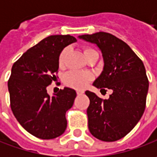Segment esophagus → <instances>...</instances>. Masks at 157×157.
Returning a JSON list of instances; mask_svg holds the SVG:
<instances>
[{
  "label": "esophagus",
  "mask_w": 157,
  "mask_h": 157,
  "mask_svg": "<svg viewBox=\"0 0 157 157\" xmlns=\"http://www.w3.org/2000/svg\"><path fill=\"white\" fill-rule=\"evenodd\" d=\"M83 94H84V91H81V90L77 91V94H78V95H82Z\"/></svg>",
  "instance_id": "1"
}]
</instances>
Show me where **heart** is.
<instances>
[{
    "mask_svg": "<svg viewBox=\"0 0 157 157\" xmlns=\"http://www.w3.org/2000/svg\"><path fill=\"white\" fill-rule=\"evenodd\" d=\"M96 52L94 50L91 48H85L84 49V55L86 58H87L92 53ZM68 50L65 48L63 49L62 52H60L59 57H58V64L59 66H63L64 61H65V57L67 56ZM92 79V74L90 72H82V71H70L63 78V82L64 84L74 89L78 90H82L86 87V86L87 85L89 82Z\"/></svg>",
    "mask_w": 157,
    "mask_h": 157,
    "instance_id": "b5f03b06",
    "label": "heart"
}]
</instances>
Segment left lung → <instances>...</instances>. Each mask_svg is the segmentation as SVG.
<instances>
[{
  "instance_id": "1",
  "label": "left lung",
  "mask_w": 157,
  "mask_h": 157,
  "mask_svg": "<svg viewBox=\"0 0 157 157\" xmlns=\"http://www.w3.org/2000/svg\"><path fill=\"white\" fill-rule=\"evenodd\" d=\"M78 37L96 44L102 53L103 71L93 85L113 91L107 100L86 92L90 100L88 128L99 140L115 142L135 128L144 113L148 90L146 70L129 46L112 34L97 32Z\"/></svg>"
}]
</instances>
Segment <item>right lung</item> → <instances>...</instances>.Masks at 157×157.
I'll return each mask as SVG.
<instances>
[{
	"label": "right lung",
	"instance_id": "1",
	"mask_svg": "<svg viewBox=\"0 0 157 157\" xmlns=\"http://www.w3.org/2000/svg\"><path fill=\"white\" fill-rule=\"evenodd\" d=\"M76 41L70 35L50 36L12 66L8 81L11 110L21 127L37 138L54 139L66 129L65 113L74 103L76 91L64 87L51 97L47 86L56 78L60 52Z\"/></svg>",
	"mask_w": 157,
	"mask_h": 157
}]
</instances>
